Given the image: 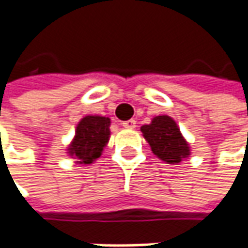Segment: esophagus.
I'll return each mask as SVG.
<instances>
[{
  "label": "esophagus",
  "instance_id": "34e87169",
  "mask_svg": "<svg viewBox=\"0 0 248 248\" xmlns=\"http://www.w3.org/2000/svg\"><path fill=\"white\" fill-rule=\"evenodd\" d=\"M121 125L125 129H134L137 127V121L135 120H127V121L121 123Z\"/></svg>",
  "mask_w": 248,
  "mask_h": 248
}]
</instances>
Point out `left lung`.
Instances as JSON below:
<instances>
[{"label": "left lung", "mask_w": 248, "mask_h": 248, "mask_svg": "<svg viewBox=\"0 0 248 248\" xmlns=\"http://www.w3.org/2000/svg\"><path fill=\"white\" fill-rule=\"evenodd\" d=\"M140 131L153 155L167 164H179L192 153L176 121L167 114L153 117L150 124L140 127Z\"/></svg>", "instance_id": "left-lung-1"}]
</instances>
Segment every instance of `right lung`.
<instances>
[{
  "label": "right lung",
  "mask_w": 248,
  "mask_h": 248,
  "mask_svg": "<svg viewBox=\"0 0 248 248\" xmlns=\"http://www.w3.org/2000/svg\"><path fill=\"white\" fill-rule=\"evenodd\" d=\"M110 119L103 116H84L77 127L66 153L76 160L78 166H90L102 156L109 143Z\"/></svg>",
  "instance_id": "1"
}]
</instances>
